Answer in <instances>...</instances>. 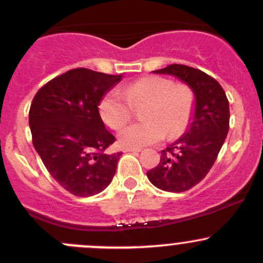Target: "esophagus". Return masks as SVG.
Wrapping results in <instances>:
<instances>
[{
    "label": "esophagus",
    "instance_id": "esophagus-1",
    "mask_svg": "<svg viewBox=\"0 0 263 263\" xmlns=\"http://www.w3.org/2000/svg\"><path fill=\"white\" fill-rule=\"evenodd\" d=\"M123 150L126 151V153H140V151H141V148H139V147H124Z\"/></svg>",
    "mask_w": 263,
    "mask_h": 263
}]
</instances>
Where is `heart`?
Listing matches in <instances>:
<instances>
[{
	"label": "heart",
	"instance_id": "obj_1",
	"mask_svg": "<svg viewBox=\"0 0 263 263\" xmlns=\"http://www.w3.org/2000/svg\"><path fill=\"white\" fill-rule=\"evenodd\" d=\"M145 105L144 122L126 127L119 134L124 146L141 147L155 144L164 137L179 136L192 118L193 91L184 84H174L160 76H147L127 85L123 92L110 90L99 103L103 121L113 129L126 126L134 115V107Z\"/></svg>",
	"mask_w": 263,
	"mask_h": 263
}]
</instances>
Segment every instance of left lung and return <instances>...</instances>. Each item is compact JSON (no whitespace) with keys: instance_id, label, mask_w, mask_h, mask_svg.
<instances>
[{"instance_id":"1","label":"left lung","mask_w":263,"mask_h":263,"mask_svg":"<svg viewBox=\"0 0 263 263\" xmlns=\"http://www.w3.org/2000/svg\"><path fill=\"white\" fill-rule=\"evenodd\" d=\"M153 72L176 76L195 95L188 128L174 144L161 150L160 163L146 173L159 190L184 192L202 181L216 160L229 131V102L221 85L197 68L174 63Z\"/></svg>"}]
</instances>
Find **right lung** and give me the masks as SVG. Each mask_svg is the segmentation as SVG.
I'll list each match as a JSON object with an SVG mask.
<instances>
[{"label": "right lung", "mask_w": 263, "mask_h": 263, "mask_svg": "<svg viewBox=\"0 0 263 263\" xmlns=\"http://www.w3.org/2000/svg\"><path fill=\"white\" fill-rule=\"evenodd\" d=\"M121 79L73 68L41 87L30 105L34 148L58 184L79 197L100 193L116 174L122 153L104 154L116 139L98 107Z\"/></svg>", "instance_id": "add662e5"}]
</instances>
